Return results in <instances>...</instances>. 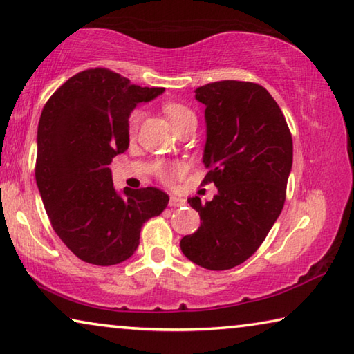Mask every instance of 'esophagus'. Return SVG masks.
I'll list each match as a JSON object with an SVG mask.
<instances>
[{
	"label": "esophagus",
	"instance_id": "34e87169",
	"mask_svg": "<svg viewBox=\"0 0 354 354\" xmlns=\"http://www.w3.org/2000/svg\"><path fill=\"white\" fill-rule=\"evenodd\" d=\"M187 204V201H185L183 198H178V196H171L169 198V205L171 207H183V205Z\"/></svg>",
	"mask_w": 354,
	"mask_h": 354
}]
</instances>
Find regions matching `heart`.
<instances>
[{
    "mask_svg": "<svg viewBox=\"0 0 354 354\" xmlns=\"http://www.w3.org/2000/svg\"><path fill=\"white\" fill-rule=\"evenodd\" d=\"M165 111L167 113V117H169L171 123L174 124V128H176L177 124H180L182 122L187 120V118L194 117L193 112L189 111L188 107H185L182 104H167L165 107ZM140 117H142V112H140V111H134L131 113V118H129V128H131V131H134V129L138 128V124L140 122ZM182 172H183V166L182 165H174V166L162 167L160 174H161V177L165 178L166 182H171L172 178L178 177Z\"/></svg>",
    "mask_w": 354,
    "mask_h": 354,
    "instance_id": "heart-1",
    "label": "heart"
}]
</instances>
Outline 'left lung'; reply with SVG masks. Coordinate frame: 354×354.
Returning <instances> with one entry per match:
<instances>
[{
	"mask_svg": "<svg viewBox=\"0 0 354 354\" xmlns=\"http://www.w3.org/2000/svg\"><path fill=\"white\" fill-rule=\"evenodd\" d=\"M205 106L203 162L218 193L203 204L198 231L185 236L180 248L194 264L226 270L257 252L285 204L292 166V139L279 104L264 86L221 80L194 90Z\"/></svg>",
	"mask_w": 354,
	"mask_h": 354,
	"instance_id": "1",
	"label": "left lung"
}]
</instances>
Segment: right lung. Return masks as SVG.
Here are the masks:
<instances>
[{"label": "right lung", "mask_w": 354, "mask_h": 354, "mask_svg": "<svg viewBox=\"0 0 354 354\" xmlns=\"http://www.w3.org/2000/svg\"><path fill=\"white\" fill-rule=\"evenodd\" d=\"M162 93L96 68L73 75L42 109L36 183L53 231L85 263L112 266L133 257L140 227L169 203L153 187L117 192L109 167L128 149L136 106Z\"/></svg>", "instance_id": "add662e5"}]
</instances>
